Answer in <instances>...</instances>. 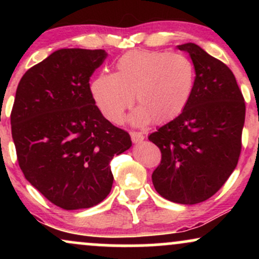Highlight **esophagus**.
<instances>
[{"label": "esophagus", "mask_w": 259, "mask_h": 259, "mask_svg": "<svg viewBox=\"0 0 259 259\" xmlns=\"http://www.w3.org/2000/svg\"><path fill=\"white\" fill-rule=\"evenodd\" d=\"M130 136H132V141L135 142V144H138V142H141L142 140L145 139L144 134L138 133V132H132V133H130Z\"/></svg>", "instance_id": "esophagus-1"}]
</instances>
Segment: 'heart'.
I'll use <instances>...</instances> for the list:
<instances>
[{
	"instance_id": "heart-1",
	"label": "heart",
	"mask_w": 259,
	"mask_h": 259,
	"mask_svg": "<svg viewBox=\"0 0 259 259\" xmlns=\"http://www.w3.org/2000/svg\"><path fill=\"white\" fill-rule=\"evenodd\" d=\"M195 69L180 53L133 50L115 63L114 74H100L91 82V95L106 119L120 123L124 112L140 106L132 119L163 124L183 113L191 99Z\"/></svg>"
}]
</instances>
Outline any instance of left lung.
Masks as SVG:
<instances>
[{
	"label": "left lung",
	"instance_id": "1",
	"mask_svg": "<svg viewBox=\"0 0 259 259\" xmlns=\"http://www.w3.org/2000/svg\"><path fill=\"white\" fill-rule=\"evenodd\" d=\"M178 49L192 59L194 91L180 115L148 136L162 153L152 183L162 197L195 204L212 197L236 168L246 106L227 64L195 44Z\"/></svg>",
	"mask_w": 259,
	"mask_h": 259
}]
</instances>
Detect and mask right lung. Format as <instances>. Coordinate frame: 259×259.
Listing matches in <instances>:
<instances>
[{"label": "right lung", "mask_w": 259, "mask_h": 259, "mask_svg": "<svg viewBox=\"0 0 259 259\" xmlns=\"http://www.w3.org/2000/svg\"><path fill=\"white\" fill-rule=\"evenodd\" d=\"M105 50L62 49L31 67L18 84L12 138L25 179L67 210L90 208L111 192V160L132 146L125 130L102 115L91 75Z\"/></svg>", "instance_id": "obj_1"}]
</instances>
